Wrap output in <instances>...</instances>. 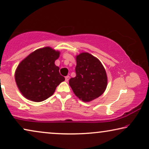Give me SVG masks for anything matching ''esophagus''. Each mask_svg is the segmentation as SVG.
Wrapping results in <instances>:
<instances>
[{
	"label": "esophagus",
	"instance_id": "esophagus-1",
	"mask_svg": "<svg viewBox=\"0 0 149 149\" xmlns=\"http://www.w3.org/2000/svg\"><path fill=\"white\" fill-rule=\"evenodd\" d=\"M69 79H70V77L69 76H66V77H65V80H66V82H68V81H69Z\"/></svg>",
	"mask_w": 149,
	"mask_h": 149
}]
</instances>
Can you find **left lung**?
Wrapping results in <instances>:
<instances>
[{
    "instance_id": "left-lung-1",
    "label": "left lung",
    "mask_w": 149,
    "mask_h": 149,
    "mask_svg": "<svg viewBox=\"0 0 149 149\" xmlns=\"http://www.w3.org/2000/svg\"><path fill=\"white\" fill-rule=\"evenodd\" d=\"M76 62V77L69 80V85L81 100L91 102L103 94L107 89V72L100 61L87 52L77 55Z\"/></svg>"
}]
</instances>
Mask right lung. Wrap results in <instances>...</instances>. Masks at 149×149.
Instances as JSON below:
<instances>
[{"instance_id": "right-lung-1", "label": "right lung", "mask_w": 149, "mask_h": 149, "mask_svg": "<svg viewBox=\"0 0 149 149\" xmlns=\"http://www.w3.org/2000/svg\"><path fill=\"white\" fill-rule=\"evenodd\" d=\"M60 55V51L45 47L20 62L15 70V80L24 97L39 102L54 94L57 86L65 80L55 64Z\"/></svg>"}]
</instances>
